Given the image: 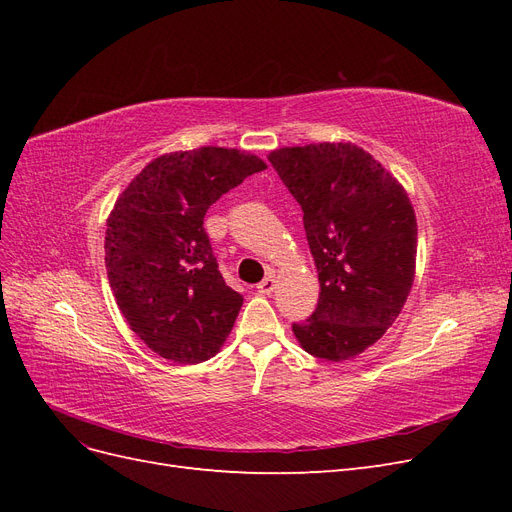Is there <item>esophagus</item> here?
Masks as SVG:
<instances>
[{"mask_svg": "<svg viewBox=\"0 0 512 512\" xmlns=\"http://www.w3.org/2000/svg\"><path fill=\"white\" fill-rule=\"evenodd\" d=\"M256 288H258V292H262V294H271V292L275 290V275H267L265 280H262Z\"/></svg>", "mask_w": 512, "mask_h": 512, "instance_id": "obj_1", "label": "esophagus"}]
</instances>
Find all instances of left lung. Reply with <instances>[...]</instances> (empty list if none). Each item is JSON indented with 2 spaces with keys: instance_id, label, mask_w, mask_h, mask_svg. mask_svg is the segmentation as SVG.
<instances>
[{
  "instance_id": "left-lung-1",
  "label": "left lung",
  "mask_w": 512,
  "mask_h": 512,
  "mask_svg": "<svg viewBox=\"0 0 512 512\" xmlns=\"http://www.w3.org/2000/svg\"><path fill=\"white\" fill-rule=\"evenodd\" d=\"M269 162L301 205L320 282L314 314L292 331L318 359H354L391 327L410 294L418 239L410 198L350 143L284 147Z\"/></svg>"
}]
</instances>
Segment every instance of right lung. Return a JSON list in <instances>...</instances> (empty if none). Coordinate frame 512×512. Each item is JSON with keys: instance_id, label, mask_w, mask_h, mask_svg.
Returning <instances> with one entry per match:
<instances>
[{"instance_id": "add662e5", "label": "right lung", "mask_w": 512, "mask_h": 512, "mask_svg": "<svg viewBox=\"0 0 512 512\" xmlns=\"http://www.w3.org/2000/svg\"><path fill=\"white\" fill-rule=\"evenodd\" d=\"M265 168L224 147L166 153L132 179L108 215V282L130 329L164 359L203 363L226 342L243 297L218 271L205 213Z\"/></svg>"}]
</instances>
